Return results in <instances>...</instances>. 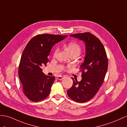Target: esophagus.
I'll return each mask as SVG.
<instances>
[{
  "mask_svg": "<svg viewBox=\"0 0 127 127\" xmlns=\"http://www.w3.org/2000/svg\"><path fill=\"white\" fill-rule=\"evenodd\" d=\"M64 78V77L62 76H58L56 77V79H58V80H62Z\"/></svg>",
  "mask_w": 127,
  "mask_h": 127,
  "instance_id": "obj_1",
  "label": "esophagus"
}]
</instances>
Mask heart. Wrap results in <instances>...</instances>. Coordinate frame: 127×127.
Here are the masks:
<instances>
[{"instance_id":"1","label":"heart","mask_w":127,"mask_h":127,"mask_svg":"<svg viewBox=\"0 0 127 127\" xmlns=\"http://www.w3.org/2000/svg\"><path fill=\"white\" fill-rule=\"evenodd\" d=\"M67 49L69 52L70 54H76L77 56L80 54L81 52V47L80 45L76 42H71L68 43L67 45ZM57 52V49H55L54 54L55 55Z\"/></svg>"}]
</instances>
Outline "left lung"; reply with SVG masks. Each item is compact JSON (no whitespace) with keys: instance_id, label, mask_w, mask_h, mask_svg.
Returning a JSON list of instances; mask_svg holds the SVG:
<instances>
[{"instance_id":"1","label":"left lung","mask_w":127,"mask_h":127,"mask_svg":"<svg viewBox=\"0 0 127 127\" xmlns=\"http://www.w3.org/2000/svg\"><path fill=\"white\" fill-rule=\"evenodd\" d=\"M85 43L86 56L79 69L82 72L80 82L73 80V85L67 91L70 98L77 102H85L95 96L102 85L108 69V58L102 43L89 32L71 34Z\"/></svg>"}]
</instances>
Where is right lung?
I'll list each match as a JSON object with an SVG mask.
<instances>
[{
  "mask_svg": "<svg viewBox=\"0 0 127 127\" xmlns=\"http://www.w3.org/2000/svg\"><path fill=\"white\" fill-rule=\"evenodd\" d=\"M67 35L39 34L29 41L21 55L19 66V77L22 91L32 101L38 102L49 95L55 77L46 76L42 66L49 62L52 47Z\"/></svg>",
  "mask_w": 127,
  "mask_h": 127,
  "instance_id": "add662e5",
  "label": "right lung"
}]
</instances>
